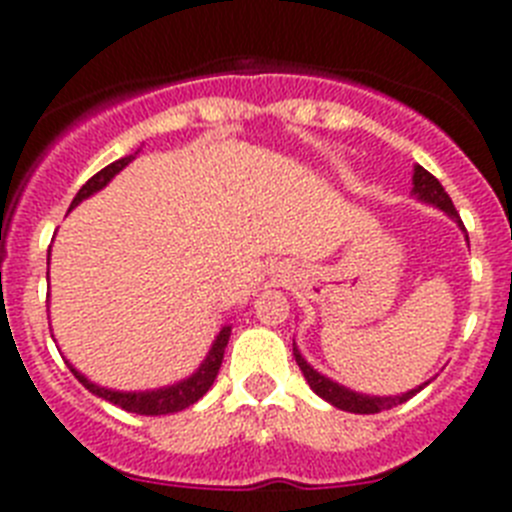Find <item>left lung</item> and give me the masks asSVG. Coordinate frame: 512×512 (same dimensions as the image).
<instances>
[{"instance_id":"1","label":"left lung","mask_w":512,"mask_h":512,"mask_svg":"<svg viewBox=\"0 0 512 512\" xmlns=\"http://www.w3.org/2000/svg\"><path fill=\"white\" fill-rule=\"evenodd\" d=\"M413 194L418 197L420 202H428V205L438 207V210H443L449 217H454L456 223L461 225V230H464V223H461L459 212H456L454 202H451V197L446 194V189H443L436 176H433L431 171H425L423 166H415V171H413ZM292 351H295V361H297V366L302 369V374H305L307 384H310V390L315 392V395L323 397L325 402H330V405H336V408L346 410V413H359V415L382 413V410H390V408H395V405L408 402L415 392H420L425 384H428L425 382V384H420V387H415V390L405 392V395H395V397L361 395V392L341 387V384L333 382V379H328V377H323L320 372H315V369H312V366L302 359V354L297 351V346L292 348Z\"/></svg>"}]
</instances>
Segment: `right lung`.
I'll list each match as a JSON object with an SVG mask.
<instances>
[{
    "instance_id": "1",
    "label": "right lung",
    "mask_w": 512,
    "mask_h": 512,
    "mask_svg": "<svg viewBox=\"0 0 512 512\" xmlns=\"http://www.w3.org/2000/svg\"><path fill=\"white\" fill-rule=\"evenodd\" d=\"M130 161H133V156H125V158H120V161H112L110 166H104L102 171H97V174H94L92 179H89V182L79 189V192H76L74 202H71V210H74L81 200H87V197H92L94 192H99L102 187H107L112 176L120 174V171L125 169ZM228 338H230V325H223V328H220V333H217L215 343H212L210 354H207V359L200 364V369H197L192 377L182 379V382H176V384H169V387H161V390H146V392L107 390V387H99V384L89 382V379L84 377L81 372H76L71 364H69V369L74 372V377L79 379V382L84 384L89 392H94V395L102 397V400L112 402V405H117V408L128 410V413H138V415H169V413H179V410L194 405V402L200 400V397L210 390L212 382H215V377H217V372H220V364H223Z\"/></svg>"
}]
</instances>
